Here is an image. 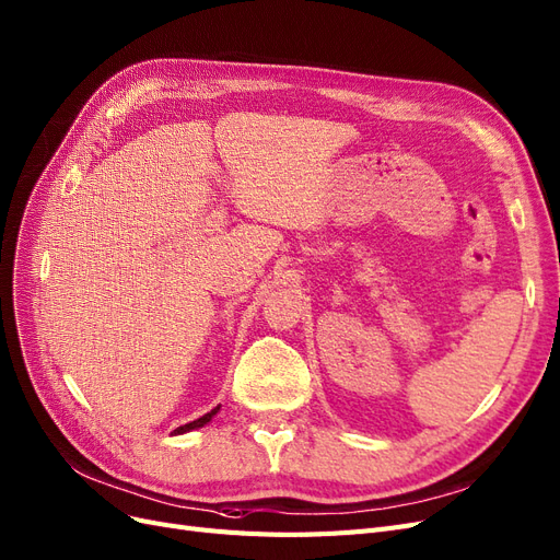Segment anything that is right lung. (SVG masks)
<instances>
[{
  "label": "right lung",
  "instance_id": "obj_1",
  "mask_svg": "<svg viewBox=\"0 0 560 560\" xmlns=\"http://www.w3.org/2000/svg\"><path fill=\"white\" fill-rule=\"evenodd\" d=\"M219 412V406L214 408V410H210V412H205L202 418H198V420H194V422H189V424H184V427H177L175 431H173V436H177V433H186V431H191V429H198V427H205L207 422H210L214 416Z\"/></svg>",
  "mask_w": 560,
  "mask_h": 560
}]
</instances>
